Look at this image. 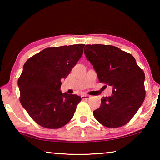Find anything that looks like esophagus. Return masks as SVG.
<instances>
[{
	"label": "esophagus",
	"mask_w": 160,
	"mask_h": 160,
	"mask_svg": "<svg viewBox=\"0 0 160 160\" xmlns=\"http://www.w3.org/2000/svg\"><path fill=\"white\" fill-rule=\"evenodd\" d=\"M81 98H82V100H85V99H89L90 98V95H88V94H84V95L81 96Z\"/></svg>",
	"instance_id": "34e87169"
}]
</instances>
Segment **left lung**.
<instances>
[{
  "instance_id": "left-lung-1",
  "label": "left lung",
  "mask_w": 160,
  "mask_h": 160,
  "mask_svg": "<svg viewBox=\"0 0 160 160\" xmlns=\"http://www.w3.org/2000/svg\"><path fill=\"white\" fill-rule=\"evenodd\" d=\"M84 53L99 82L113 87L112 95L103 97L99 108L93 112L94 118L107 128L126 125L144 102V72L131 54L114 46L88 44Z\"/></svg>"
}]
</instances>
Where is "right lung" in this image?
<instances>
[{"label": "right lung", "mask_w": 160, "mask_h": 160, "mask_svg": "<svg viewBox=\"0 0 160 160\" xmlns=\"http://www.w3.org/2000/svg\"><path fill=\"white\" fill-rule=\"evenodd\" d=\"M84 47L79 44L47 48L25 62L18 81L20 101L39 126L59 128L73 116L81 97L62 93L61 80L82 56Z\"/></svg>", "instance_id": "1"}]
</instances>
